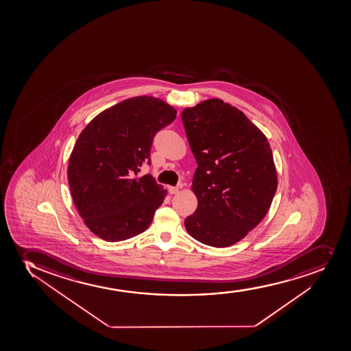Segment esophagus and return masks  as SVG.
Here are the masks:
<instances>
[{
  "instance_id": "1",
  "label": "esophagus",
  "mask_w": 351,
  "mask_h": 351,
  "mask_svg": "<svg viewBox=\"0 0 351 351\" xmlns=\"http://www.w3.org/2000/svg\"><path fill=\"white\" fill-rule=\"evenodd\" d=\"M168 190H169L170 195H176V193H180V189L178 186H169Z\"/></svg>"
}]
</instances>
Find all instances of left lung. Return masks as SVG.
Here are the masks:
<instances>
[{
	"instance_id": "obj_1",
	"label": "left lung",
	"mask_w": 351,
	"mask_h": 351,
	"mask_svg": "<svg viewBox=\"0 0 351 351\" xmlns=\"http://www.w3.org/2000/svg\"><path fill=\"white\" fill-rule=\"evenodd\" d=\"M182 121L197 167L196 211L185 228L197 241L225 248L241 241L271 206L278 178L267 136L219 98L185 108Z\"/></svg>"
}]
</instances>
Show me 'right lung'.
I'll return each mask as SVG.
<instances>
[{"label":"right lung","instance_id":"add662e5","mask_svg":"<svg viewBox=\"0 0 351 351\" xmlns=\"http://www.w3.org/2000/svg\"><path fill=\"white\" fill-rule=\"evenodd\" d=\"M160 98H128L104 110L83 128L68 161L76 210L106 241H123L147 230L167 190L151 175L139 178L156 132L176 118Z\"/></svg>","mask_w":351,"mask_h":351}]
</instances>
